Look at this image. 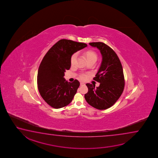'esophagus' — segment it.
Here are the masks:
<instances>
[{"mask_svg": "<svg viewBox=\"0 0 158 158\" xmlns=\"http://www.w3.org/2000/svg\"><path fill=\"white\" fill-rule=\"evenodd\" d=\"M80 85L81 86H82V85H85V83H83V82H81Z\"/></svg>", "mask_w": 158, "mask_h": 158, "instance_id": "obj_1", "label": "esophagus"}]
</instances>
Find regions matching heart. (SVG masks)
Returning a JSON list of instances; mask_svg holds the SVG:
<instances>
[{"label":"heart","mask_w":158,"mask_h":158,"mask_svg":"<svg viewBox=\"0 0 158 158\" xmlns=\"http://www.w3.org/2000/svg\"><path fill=\"white\" fill-rule=\"evenodd\" d=\"M83 55L85 57V58H86L88 62L92 61H96L97 59V57H98L96 52L94 51L93 50H91V49L86 50L85 51H84V52H83ZM76 56H77V54H76V53L73 54L72 56H71V59H70L71 64H74L75 60H76ZM81 78L82 79H85L86 78V75H81Z\"/></svg>","instance_id":"obj_1"}]
</instances>
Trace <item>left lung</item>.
Instances as JSON below:
<instances>
[{"instance_id": "8db88e82", "label": "left lung", "mask_w": 158, "mask_h": 158, "mask_svg": "<svg viewBox=\"0 0 158 158\" xmlns=\"http://www.w3.org/2000/svg\"><path fill=\"white\" fill-rule=\"evenodd\" d=\"M89 44L99 50L102 61L94 80L100 83L99 87L87 83L88 92L85 98L88 104L99 110H106L117 101L124 88L123 67L117 55L110 46L101 42Z\"/></svg>"}]
</instances>
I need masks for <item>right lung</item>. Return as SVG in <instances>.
Wrapping results in <instances>:
<instances>
[{
	"label": "right lung",
	"mask_w": 158,
	"mask_h": 158,
	"mask_svg": "<svg viewBox=\"0 0 158 158\" xmlns=\"http://www.w3.org/2000/svg\"><path fill=\"white\" fill-rule=\"evenodd\" d=\"M87 46L85 43L61 39L51 47L44 57L38 70V89L44 100L54 108L70 104L77 92L80 82H69L64 78L71 67L70 59L76 52Z\"/></svg>",
	"instance_id": "right-lung-1"
}]
</instances>
